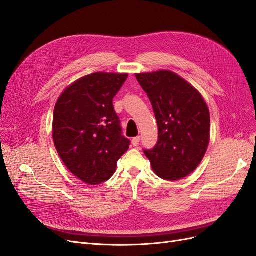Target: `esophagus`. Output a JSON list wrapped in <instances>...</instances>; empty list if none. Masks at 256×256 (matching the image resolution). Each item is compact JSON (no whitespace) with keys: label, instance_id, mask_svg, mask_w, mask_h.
Here are the masks:
<instances>
[{"label":"esophagus","instance_id":"esophagus-1","mask_svg":"<svg viewBox=\"0 0 256 256\" xmlns=\"http://www.w3.org/2000/svg\"><path fill=\"white\" fill-rule=\"evenodd\" d=\"M140 140H141V138L140 136H136V138H132V144H134V146H138V144H140Z\"/></svg>","mask_w":256,"mask_h":256}]
</instances>
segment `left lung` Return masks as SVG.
I'll use <instances>...</instances> for the list:
<instances>
[{
  "label": "left lung",
  "mask_w": 256,
  "mask_h": 256,
  "mask_svg": "<svg viewBox=\"0 0 256 256\" xmlns=\"http://www.w3.org/2000/svg\"><path fill=\"white\" fill-rule=\"evenodd\" d=\"M148 96L158 124V142L144 150L154 172L162 180H178L198 166L209 144L210 115L202 95L170 72L136 74Z\"/></svg>",
  "instance_id": "1"
}]
</instances>
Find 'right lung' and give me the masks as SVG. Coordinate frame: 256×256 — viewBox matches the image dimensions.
I'll use <instances>...</instances> for the list:
<instances>
[{"label": "right lung", "mask_w": 256, "mask_h": 256, "mask_svg": "<svg viewBox=\"0 0 256 256\" xmlns=\"http://www.w3.org/2000/svg\"><path fill=\"white\" fill-rule=\"evenodd\" d=\"M127 78V74L111 72L85 76L62 92L54 108L52 136L58 156L88 184L110 180L129 148L113 106Z\"/></svg>", "instance_id": "obj_1"}]
</instances>
